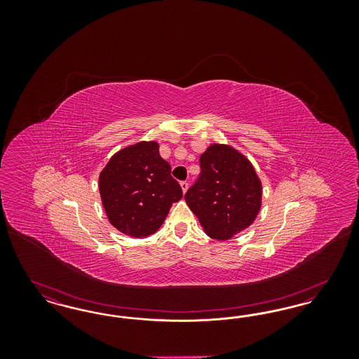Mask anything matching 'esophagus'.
I'll list each match as a JSON object with an SVG mask.
<instances>
[{
    "label": "esophagus",
    "instance_id": "esophagus-1",
    "mask_svg": "<svg viewBox=\"0 0 359 359\" xmlns=\"http://www.w3.org/2000/svg\"><path fill=\"white\" fill-rule=\"evenodd\" d=\"M180 186H182V189H183V192H186L188 189V183L187 182H180Z\"/></svg>",
    "mask_w": 359,
    "mask_h": 359
}]
</instances>
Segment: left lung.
<instances>
[{
	"instance_id": "left-lung-1",
	"label": "left lung",
	"mask_w": 359,
	"mask_h": 359,
	"mask_svg": "<svg viewBox=\"0 0 359 359\" xmlns=\"http://www.w3.org/2000/svg\"><path fill=\"white\" fill-rule=\"evenodd\" d=\"M199 163L201 175L188 188L186 202L207 236L231 238L256 219L261 182L252 163L229 145H210Z\"/></svg>"
}]
</instances>
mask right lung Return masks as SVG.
Here are the masks:
<instances>
[{
	"instance_id": "1",
	"label": "right lung",
	"mask_w": 359,
	"mask_h": 359,
	"mask_svg": "<svg viewBox=\"0 0 359 359\" xmlns=\"http://www.w3.org/2000/svg\"><path fill=\"white\" fill-rule=\"evenodd\" d=\"M100 194L110 223L136 238L156 233L172 203L183 196L154 141H141L114 154L100 175Z\"/></svg>"
}]
</instances>
